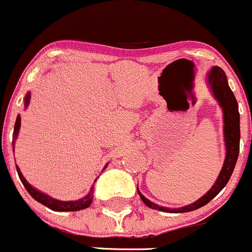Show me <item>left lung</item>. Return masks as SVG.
<instances>
[{
	"mask_svg": "<svg viewBox=\"0 0 252 252\" xmlns=\"http://www.w3.org/2000/svg\"><path fill=\"white\" fill-rule=\"evenodd\" d=\"M208 82L211 84V88L213 91L214 96L217 100L219 101L220 106L223 108L224 113V139H225L226 146V156L225 160H224V165L221 168L220 174H219L218 179H217L216 184L213 188L206 193L205 196L196 201L192 205H189L186 207L178 208V210H170V208L160 207V206L156 205V203L151 202L147 200L138 190V195L141 196V200L148 206L152 210L163 211V212H179V213H184V212L195 211L197 208L203 207L207 205L208 202L213 197H216L226 183L230 179L231 174H233L234 168H235L236 160H238L239 156V148H240V115H239L238 110V103L234 96L233 92L229 88L228 81H226L225 72L220 68V67H213L211 72L208 73Z\"/></svg>",
	"mask_w": 252,
	"mask_h": 252,
	"instance_id": "left-lung-1",
	"label": "left lung"
}]
</instances>
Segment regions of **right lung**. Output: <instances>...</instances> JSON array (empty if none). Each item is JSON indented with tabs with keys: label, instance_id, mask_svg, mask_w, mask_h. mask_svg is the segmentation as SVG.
Segmentation results:
<instances>
[{
	"label": "right lung",
	"instance_id": "add662e5",
	"mask_svg": "<svg viewBox=\"0 0 252 252\" xmlns=\"http://www.w3.org/2000/svg\"><path fill=\"white\" fill-rule=\"evenodd\" d=\"M29 98H31V94H28V95L26 96V106L29 104ZM19 127H21V116L18 115L17 116L16 125H14V138H16L17 134H18ZM12 143H13V142H12ZM16 168H17V173H18V175H19V179H21V181L23 183L24 188L27 189V191L29 192V195H31L34 200H36L38 202H40L41 205L46 206V207L50 208V210L57 211V212H74V211L84 210V208L89 207V206L92 205V201H93V196H92V193H89L88 196H86V197L82 198V200H78V201H69V202H66V201L54 200L52 197H49L47 195H44V193L40 192V191H38L36 189L32 188V186L27 183V180L24 179V176L22 175L18 165H17Z\"/></svg>",
	"mask_w": 252,
	"mask_h": 252
}]
</instances>
